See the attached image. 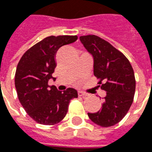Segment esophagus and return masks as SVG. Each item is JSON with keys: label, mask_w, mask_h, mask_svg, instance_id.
<instances>
[{"label": "esophagus", "mask_w": 152, "mask_h": 152, "mask_svg": "<svg viewBox=\"0 0 152 152\" xmlns=\"http://www.w3.org/2000/svg\"><path fill=\"white\" fill-rule=\"evenodd\" d=\"M78 96L85 98V97L88 96V94H87L86 93H84V92H82V91H78Z\"/></svg>", "instance_id": "1"}]
</instances>
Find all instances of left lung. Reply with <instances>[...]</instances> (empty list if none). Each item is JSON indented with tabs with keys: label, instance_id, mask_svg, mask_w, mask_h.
Listing matches in <instances>:
<instances>
[{
	"label": "left lung",
	"instance_id": "1",
	"mask_svg": "<svg viewBox=\"0 0 152 152\" xmlns=\"http://www.w3.org/2000/svg\"><path fill=\"white\" fill-rule=\"evenodd\" d=\"M80 41L94 58V75L99 87L107 92L102 108L88 113L91 120L102 127L119 123L134 100L135 78L132 65L124 53L96 35L81 36Z\"/></svg>",
	"mask_w": 152,
	"mask_h": 152
}]
</instances>
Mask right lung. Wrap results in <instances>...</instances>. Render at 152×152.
Returning <instances> with one entry per match:
<instances>
[{"label":"right lung","instance_id":"add662e5","mask_svg":"<svg viewBox=\"0 0 152 152\" xmlns=\"http://www.w3.org/2000/svg\"><path fill=\"white\" fill-rule=\"evenodd\" d=\"M77 36H50L29 48L20 58L15 74V87L20 104L37 124L54 125L64 118L70 100L77 92L58 91L48 82L53 78L55 54L58 49L77 41Z\"/></svg>","mask_w":152,"mask_h":152}]
</instances>
